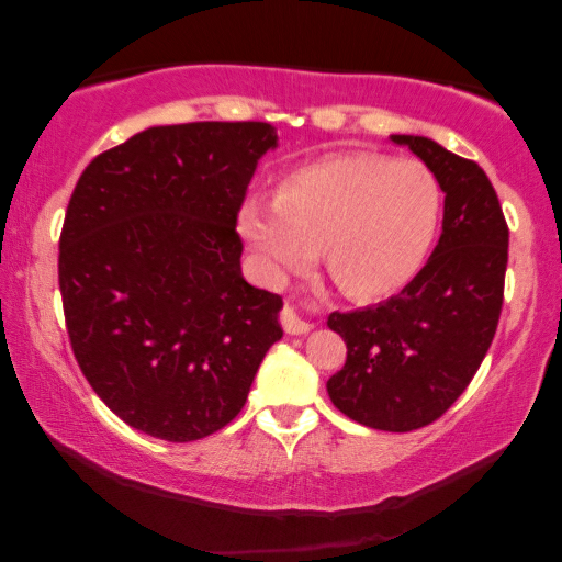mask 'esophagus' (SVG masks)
Instances as JSON below:
<instances>
[{"label": "esophagus", "mask_w": 562, "mask_h": 562, "mask_svg": "<svg viewBox=\"0 0 562 562\" xmlns=\"http://www.w3.org/2000/svg\"><path fill=\"white\" fill-rule=\"evenodd\" d=\"M281 325L289 335H306L310 329H314V322H306L302 314H299L296 304H286L281 312Z\"/></svg>", "instance_id": "obj_1"}]
</instances>
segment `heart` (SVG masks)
<instances>
[{
  "instance_id": "heart-1",
  "label": "heart",
  "mask_w": 562,
  "mask_h": 562,
  "mask_svg": "<svg viewBox=\"0 0 562 562\" xmlns=\"http://www.w3.org/2000/svg\"><path fill=\"white\" fill-rule=\"evenodd\" d=\"M442 214L440 183L417 160L345 153L306 164L279 194L248 196L237 233L263 281L304 271L325 248L329 273L352 299L404 289L432 248Z\"/></svg>"
}]
</instances>
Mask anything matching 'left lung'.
Instances as JSON below:
<instances>
[{
  "label": "left lung",
  "instance_id": "obj_1",
  "mask_svg": "<svg viewBox=\"0 0 562 562\" xmlns=\"http://www.w3.org/2000/svg\"><path fill=\"white\" fill-rule=\"evenodd\" d=\"M391 140L406 145L440 183L442 235L396 296L329 314L348 360L327 381V394L358 425L409 432L442 417L486 358L504 304L509 227L479 164L422 135Z\"/></svg>",
  "mask_w": 562,
  "mask_h": 562
}]
</instances>
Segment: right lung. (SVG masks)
<instances>
[{
    "instance_id": "obj_1",
    "label": "right lung",
    "mask_w": 562,
    "mask_h": 562,
    "mask_svg": "<svg viewBox=\"0 0 562 562\" xmlns=\"http://www.w3.org/2000/svg\"><path fill=\"white\" fill-rule=\"evenodd\" d=\"M268 122L148 127L83 168L60 233L74 356L130 427L191 442L233 422L283 337L281 296L243 279L235 233Z\"/></svg>"
}]
</instances>
